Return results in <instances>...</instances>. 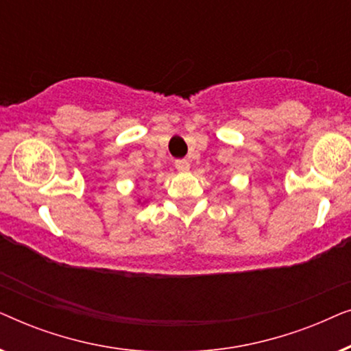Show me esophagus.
Wrapping results in <instances>:
<instances>
[{
	"instance_id": "1",
	"label": "esophagus",
	"mask_w": 351,
	"mask_h": 351,
	"mask_svg": "<svg viewBox=\"0 0 351 351\" xmlns=\"http://www.w3.org/2000/svg\"><path fill=\"white\" fill-rule=\"evenodd\" d=\"M174 165H176V169L180 171V172H186L190 169V161L189 160H177Z\"/></svg>"
}]
</instances>
